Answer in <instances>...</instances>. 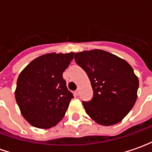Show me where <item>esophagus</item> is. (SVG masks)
<instances>
[{"instance_id": "esophagus-1", "label": "esophagus", "mask_w": 152, "mask_h": 152, "mask_svg": "<svg viewBox=\"0 0 152 152\" xmlns=\"http://www.w3.org/2000/svg\"><path fill=\"white\" fill-rule=\"evenodd\" d=\"M75 94H76V95H79L80 94V88H78V89H76V91H75Z\"/></svg>"}]
</instances>
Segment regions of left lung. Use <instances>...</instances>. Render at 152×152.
<instances>
[{"label": "left lung", "mask_w": 152, "mask_h": 152, "mask_svg": "<svg viewBox=\"0 0 152 152\" xmlns=\"http://www.w3.org/2000/svg\"><path fill=\"white\" fill-rule=\"evenodd\" d=\"M74 58L86 72L94 90L92 100L83 102L86 113L101 125L121 122L137 100L139 81L133 67L102 50L79 52Z\"/></svg>", "instance_id": "8db88e82"}]
</instances>
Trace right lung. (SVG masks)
Here are the masks:
<instances>
[{"mask_svg":"<svg viewBox=\"0 0 152 152\" xmlns=\"http://www.w3.org/2000/svg\"><path fill=\"white\" fill-rule=\"evenodd\" d=\"M74 53H45L32 60L19 74L15 99L23 116L32 126L53 127L65 115L73 94L63 73Z\"/></svg>","mask_w":152,"mask_h":152,"instance_id":"obj_1","label":"right lung"}]
</instances>
